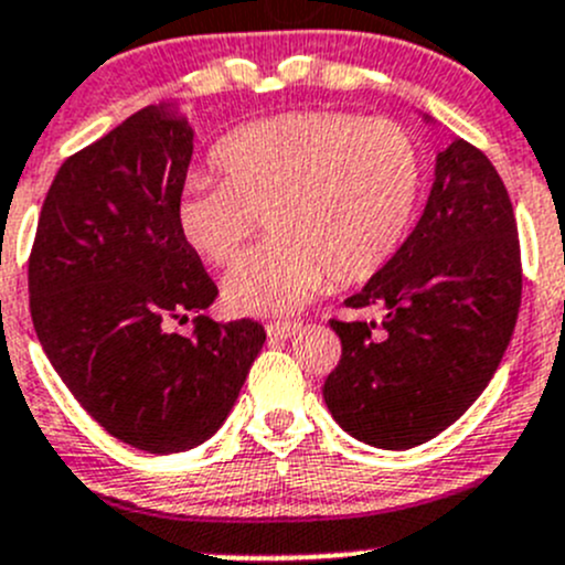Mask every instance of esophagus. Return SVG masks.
<instances>
[{
    "mask_svg": "<svg viewBox=\"0 0 565 565\" xmlns=\"http://www.w3.org/2000/svg\"><path fill=\"white\" fill-rule=\"evenodd\" d=\"M267 335L270 339H289V335H295L300 330L298 322H284V319H276V322H267L265 324Z\"/></svg>",
    "mask_w": 565,
    "mask_h": 565,
    "instance_id": "1",
    "label": "esophagus"
}]
</instances>
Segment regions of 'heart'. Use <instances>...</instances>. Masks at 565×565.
Returning <instances> with one entry per match:
<instances>
[{
    "label": "heart",
    "instance_id": "obj_1",
    "mask_svg": "<svg viewBox=\"0 0 565 565\" xmlns=\"http://www.w3.org/2000/svg\"><path fill=\"white\" fill-rule=\"evenodd\" d=\"M224 180L188 174L182 241L226 265L265 215L273 232L235 262L224 300L235 315L284 317L335 284L377 276L402 248L424 188V156L404 125L347 111H289L215 145Z\"/></svg>",
    "mask_w": 565,
    "mask_h": 565
}]
</instances>
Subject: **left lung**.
<instances>
[{
  "label": "left lung",
  "instance_id": "8db88e82",
  "mask_svg": "<svg viewBox=\"0 0 565 565\" xmlns=\"http://www.w3.org/2000/svg\"><path fill=\"white\" fill-rule=\"evenodd\" d=\"M522 303L514 207L498 169L465 139L437 152L435 182L413 235L344 300L377 306V322H341V361L324 404L366 446L404 451L431 440L498 372Z\"/></svg>",
  "mask_w": 565,
  "mask_h": 565
}]
</instances>
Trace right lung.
Returning a JSON list of instances; mask_svg holds the SVG:
<instances>
[{"instance_id":"1","label":"right lung","mask_w":565,"mask_h":565,"mask_svg":"<svg viewBox=\"0 0 565 565\" xmlns=\"http://www.w3.org/2000/svg\"><path fill=\"white\" fill-rule=\"evenodd\" d=\"M193 130L172 106L130 114L67 158L30 254V311L51 366L117 440L180 454L226 420L265 344L254 319L213 322L218 295L182 241ZM196 313L191 340L166 324Z\"/></svg>"}]
</instances>
